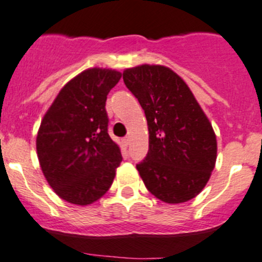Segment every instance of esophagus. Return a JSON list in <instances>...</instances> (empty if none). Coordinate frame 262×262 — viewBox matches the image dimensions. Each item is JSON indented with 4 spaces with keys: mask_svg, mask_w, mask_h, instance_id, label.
<instances>
[{
    "mask_svg": "<svg viewBox=\"0 0 262 262\" xmlns=\"http://www.w3.org/2000/svg\"><path fill=\"white\" fill-rule=\"evenodd\" d=\"M123 143L125 147H128L129 143H130V139H129V137H125V138H123Z\"/></svg>",
    "mask_w": 262,
    "mask_h": 262,
    "instance_id": "obj_1",
    "label": "esophagus"
}]
</instances>
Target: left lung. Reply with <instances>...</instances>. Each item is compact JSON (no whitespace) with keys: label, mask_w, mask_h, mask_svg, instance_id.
<instances>
[{"label":"left lung","mask_w":262,"mask_h":262,"mask_svg":"<svg viewBox=\"0 0 262 262\" xmlns=\"http://www.w3.org/2000/svg\"><path fill=\"white\" fill-rule=\"evenodd\" d=\"M148 126V152L139 176L148 191L169 204L191 200L205 187L217 159L212 124L187 84L165 66L142 64L123 72Z\"/></svg>","instance_id":"8db88e82"}]
</instances>
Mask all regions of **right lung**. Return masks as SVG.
I'll list each match as a JSON object with an SVG mask.
<instances>
[{
	"label": "right lung",
	"mask_w": 262,
	"mask_h": 262,
	"mask_svg": "<svg viewBox=\"0 0 262 262\" xmlns=\"http://www.w3.org/2000/svg\"><path fill=\"white\" fill-rule=\"evenodd\" d=\"M120 79L121 73L110 68L82 71L60 89L41 121L40 167L54 192L71 204L101 199L123 160L107 132L106 112L107 94Z\"/></svg>",
	"instance_id": "1"
}]
</instances>
